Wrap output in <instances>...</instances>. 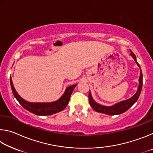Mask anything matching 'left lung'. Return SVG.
<instances>
[{
	"label": "left lung",
	"mask_w": 153,
	"mask_h": 153,
	"mask_svg": "<svg viewBox=\"0 0 153 153\" xmlns=\"http://www.w3.org/2000/svg\"><path fill=\"white\" fill-rule=\"evenodd\" d=\"M129 51L131 52L130 55L132 56L133 59H134V61H136L137 65L140 67V77H139V86L138 88V90H137L136 94H134L133 97H131L130 98H129V99L123 100V101L117 102L112 106H109V107H107V106H103L100 104H98L97 102H96L92 97L91 93H90V92L89 91L88 98H89L90 105L93 109L97 111V112L107 114V115H120V114L123 113L124 112H126V111H128L129 108H130L131 106H132L134 103L137 101V100H138V98L140 97V94L141 93V90L142 88V73L141 71L140 66V65L136 61V55H134L132 52H131V50Z\"/></svg>",
	"instance_id": "8db88e82"
}]
</instances>
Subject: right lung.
I'll list each match as a JSON object with an SVG mask.
<instances>
[{
  "label": "right lung",
  "instance_id": "add662e5",
  "mask_svg": "<svg viewBox=\"0 0 153 153\" xmlns=\"http://www.w3.org/2000/svg\"><path fill=\"white\" fill-rule=\"evenodd\" d=\"M10 84L14 97L19 104L25 109L37 115H51L63 111L68 105L72 92L77 84L67 87L64 94L57 100L51 102H31L24 100L18 94L13 86L11 77H10Z\"/></svg>",
  "mask_w": 153,
  "mask_h": 153
}]
</instances>
